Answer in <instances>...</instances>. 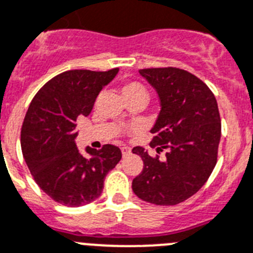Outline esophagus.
<instances>
[{
  "mask_svg": "<svg viewBox=\"0 0 253 253\" xmlns=\"http://www.w3.org/2000/svg\"><path fill=\"white\" fill-rule=\"evenodd\" d=\"M122 153H123V156H124V157L129 156V155H130V148H129V147H123L122 148Z\"/></svg>",
  "mask_w": 253,
  "mask_h": 253,
  "instance_id": "obj_1",
  "label": "esophagus"
}]
</instances>
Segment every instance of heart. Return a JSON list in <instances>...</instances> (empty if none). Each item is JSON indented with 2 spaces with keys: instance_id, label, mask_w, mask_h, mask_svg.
<instances>
[{
  "instance_id": "heart-1",
  "label": "heart",
  "mask_w": 253,
  "mask_h": 253,
  "mask_svg": "<svg viewBox=\"0 0 253 253\" xmlns=\"http://www.w3.org/2000/svg\"><path fill=\"white\" fill-rule=\"evenodd\" d=\"M123 96H130V94H146V89L139 83H128L122 88Z\"/></svg>"
}]
</instances>
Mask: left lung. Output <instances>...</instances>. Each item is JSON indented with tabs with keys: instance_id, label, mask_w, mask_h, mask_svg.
Wrapping results in <instances>:
<instances>
[{
	"instance_id": "8db88e82",
	"label": "left lung",
	"mask_w": 253,
	"mask_h": 253,
	"mask_svg": "<svg viewBox=\"0 0 253 253\" xmlns=\"http://www.w3.org/2000/svg\"><path fill=\"white\" fill-rule=\"evenodd\" d=\"M139 74L160 101L151 147L168 152L161 161L143 147L133 148L143 161V170L133 179L131 188L150 204L178 205L200 191L216 165L221 137L216 98L204 82L182 69H142Z\"/></svg>"
}]
</instances>
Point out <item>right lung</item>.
I'll return each instance as SVG.
<instances>
[{
	"instance_id": "add662e5",
	"label": "right lung",
	"mask_w": 253,
	"mask_h": 253,
	"mask_svg": "<svg viewBox=\"0 0 253 253\" xmlns=\"http://www.w3.org/2000/svg\"><path fill=\"white\" fill-rule=\"evenodd\" d=\"M119 73L69 70L47 82L34 96L21 128V151L40 188L65 206H83L102 193L106 175L122 160L120 148L75 143L77 119L88 116L102 88Z\"/></svg>"
}]
</instances>
